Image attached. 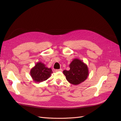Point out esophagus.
<instances>
[{"label":"esophagus","mask_w":121,"mask_h":121,"mask_svg":"<svg viewBox=\"0 0 121 121\" xmlns=\"http://www.w3.org/2000/svg\"><path fill=\"white\" fill-rule=\"evenodd\" d=\"M62 71H63V69H56V72H61Z\"/></svg>","instance_id":"34e87169"}]
</instances>
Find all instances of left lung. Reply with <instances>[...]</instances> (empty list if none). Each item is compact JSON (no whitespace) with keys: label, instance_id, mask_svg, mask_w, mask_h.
Listing matches in <instances>:
<instances>
[{"label":"left lung","instance_id":"obj_1","mask_svg":"<svg viewBox=\"0 0 121 121\" xmlns=\"http://www.w3.org/2000/svg\"><path fill=\"white\" fill-rule=\"evenodd\" d=\"M70 69L64 70V74L67 81L73 85H79L87 79L89 69L86 64L78 58H74L69 64Z\"/></svg>","mask_w":121,"mask_h":121}]
</instances>
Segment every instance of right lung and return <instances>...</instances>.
I'll use <instances>...</instances> for the list:
<instances>
[{"label": "right lung", "mask_w": 121, "mask_h": 121, "mask_svg": "<svg viewBox=\"0 0 121 121\" xmlns=\"http://www.w3.org/2000/svg\"><path fill=\"white\" fill-rule=\"evenodd\" d=\"M53 72L51 68L46 67L42 62H38L30 70V75L36 83H40L48 79Z\"/></svg>", "instance_id": "add662e5"}]
</instances>
